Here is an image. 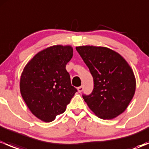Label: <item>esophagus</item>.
I'll list each match as a JSON object with an SVG mask.
<instances>
[{
  "mask_svg": "<svg viewBox=\"0 0 149 149\" xmlns=\"http://www.w3.org/2000/svg\"><path fill=\"white\" fill-rule=\"evenodd\" d=\"M77 89H78V91H79V93L82 92V91H83V89H84V86H81L78 87Z\"/></svg>",
  "mask_w": 149,
  "mask_h": 149,
  "instance_id": "esophagus-1",
  "label": "esophagus"
}]
</instances>
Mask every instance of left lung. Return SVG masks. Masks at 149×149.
I'll return each instance as SVG.
<instances>
[{"mask_svg":"<svg viewBox=\"0 0 149 149\" xmlns=\"http://www.w3.org/2000/svg\"><path fill=\"white\" fill-rule=\"evenodd\" d=\"M94 79V89L83 95L98 118L111 120L123 113L136 91V77L127 61L115 51L97 46L76 47Z\"/></svg>","mask_w":149,"mask_h":149,"instance_id":"8db88e82","label":"left lung"}]
</instances>
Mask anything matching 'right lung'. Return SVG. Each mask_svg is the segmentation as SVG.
Instances as JSON below:
<instances>
[{
	"label": "right lung",
	"instance_id": "right-lung-1",
	"mask_svg": "<svg viewBox=\"0 0 149 149\" xmlns=\"http://www.w3.org/2000/svg\"><path fill=\"white\" fill-rule=\"evenodd\" d=\"M70 45H53L36 54L24 68L20 91L31 113L45 123L63 113L75 93L66 64L73 57Z\"/></svg>",
	"mask_w": 149,
	"mask_h": 149
}]
</instances>
